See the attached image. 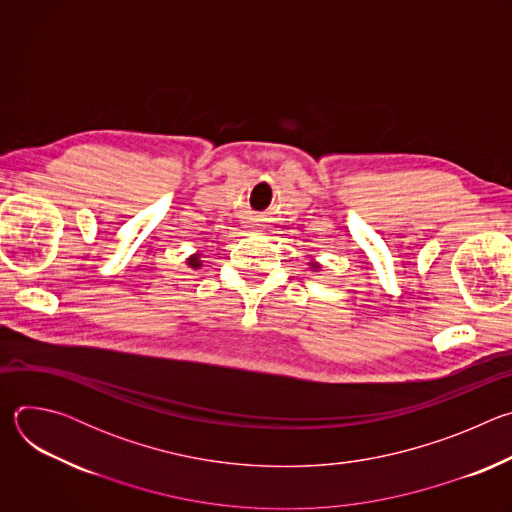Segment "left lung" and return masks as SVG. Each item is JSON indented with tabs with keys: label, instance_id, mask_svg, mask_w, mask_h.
Segmentation results:
<instances>
[{
	"label": "left lung",
	"instance_id": "left-lung-1",
	"mask_svg": "<svg viewBox=\"0 0 512 512\" xmlns=\"http://www.w3.org/2000/svg\"><path fill=\"white\" fill-rule=\"evenodd\" d=\"M310 265H312V267H314V269H318V267H320V265H318V263H310Z\"/></svg>",
	"mask_w": 512,
	"mask_h": 512
}]
</instances>
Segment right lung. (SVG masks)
I'll return each mask as SVG.
<instances>
[{"label":"right lung","instance_id":"add662e5","mask_svg":"<svg viewBox=\"0 0 512 512\" xmlns=\"http://www.w3.org/2000/svg\"><path fill=\"white\" fill-rule=\"evenodd\" d=\"M188 265H190L192 269H198V267H200V255H198V253L192 255V257L188 259Z\"/></svg>","mask_w":512,"mask_h":512}]
</instances>
